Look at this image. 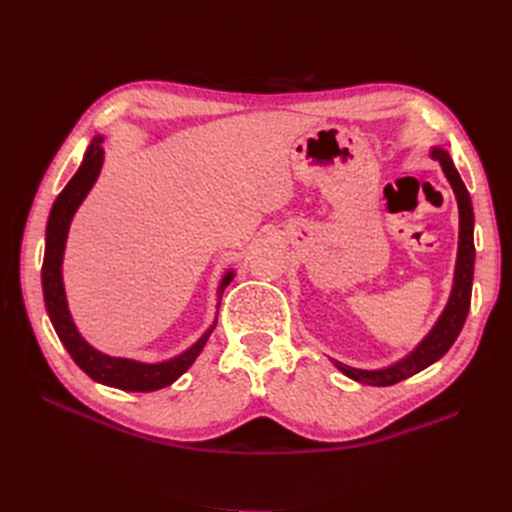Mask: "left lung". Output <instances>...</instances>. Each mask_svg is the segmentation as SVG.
I'll return each mask as SVG.
<instances>
[{
  "label": "left lung",
  "mask_w": 512,
  "mask_h": 512,
  "mask_svg": "<svg viewBox=\"0 0 512 512\" xmlns=\"http://www.w3.org/2000/svg\"><path fill=\"white\" fill-rule=\"evenodd\" d=\"M431 158L442 164V170L446 179L451 181L453 192L457 196L459 205V250H457V267H455V282L451 299H448L442 316L438 318L436 327L423 339L416 350L406 356L404 361L395 363L393 367L378 369V371H365V369H354L348 365H342L335 361L337 369H342L344 374L356 382L363 384H374V386H391L401 380H406L418 371H423L431 363L448 352L459 337L463 322L468 318L470 312V301H472V280H474V211H472V200L470 194L463 185L457 168L451 160V156L440 147L431 149Z\"/></svg>",
  "instance_id": "left-lung-1"
}]
</instances>
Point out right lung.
Returning a JSON list of instances; mask_svg holds the SVG:
<instances>
[{"mask_svg":"<svg viewBox=\"0 0 512 512\" xmlns=\"http://www.w3.org/2000/svg\"><path fill=\"white\" fill-rule=\"evenodd\" d=\"M104 141L102 136H96L94 143L89 145L81 168L76 170V175L68 181V185L61 194L57 196L55 205L49 215V224H46V245H44V262H42V290H44V303L46 312L53 322V327L61 339V344L66 346L74 363L79 365L89 378H94L100 384L115 386L121 391H132V393H149L164 389V386L173 384L185 369H188L196 356L207 344L211 331L215 329V322L211 329L198 339V342L185 350L183 354L175 356V359L164 361V363H138L132 359H117V356H106L91 348L81 333L76 331L72 316L68 312L66 303V292L64 282H61V260H64L66 250V239H68V228L72 222L74 211L79 209L83 198L91 190V185L96 183L102 160H104V149L100 143ZM232 271L224 275L220 284V297L224 288L232 280ZM220 307V303H218Z\"/></svg>","mask_w":512,"mask_h":512,"instance_id":"add662e5","label":"right lung"}]
</instances>
